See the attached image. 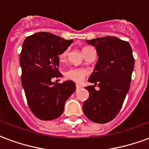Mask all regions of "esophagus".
<instances>
[{"instance_id": "obj_1", "label": "esophagus", "mask_w": 149, "mask_h": 149, "mask_svg": "<svg viewBox=\"0 0 149 149\" xmlns=\"http://www.w3.org/2000/svg\"><path fill=\"white\" fill-rule=\"evenodd\" d=\"M76 87H77V90H78V89H80V88H81V86L80 85V84H76Z\"/></svg>"}]
</instances>
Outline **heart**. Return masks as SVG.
<instances>
[{"instance_id": "heart-1", "label": "heart", "mask_w": 149, "mask_h": 149, "mask_svg": "<svg viewBox=\"0 0 149 149\" xmlns=\"http://www.w3.org/2000/svg\"><path fill=\"white\" fill-rule=\"evenodd\" d=\"M88 48H90V47H84V48H83L82 52L84 51L85 49H88ZM67 54H68V51H67V50H65V51H64V52H62L61 54L59 56L60 61H65V57H66ZM86 74H87V72L85 71L84 69H82V68H69V69H68L67 71L65 72V77L68 78L69 80H72V81L80 83L81 81H83V80H84V77H85Z\"/></svg>"}]
</instances>
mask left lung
Returning <instances> with one entry per match:
<instances>
[{"instance_id":"8db88e82","label":"left lung","mask_w":149,"mask_h":149,"mask_svg":"<svg viewBox=\"0 0 149 149\" xmlns=\"http://www.w3.org/2000/svg\"><path fill=\"white\" fill-rule=\"evenodd\" d=\"M96 47L98 61L88 81L97 84L85 88L89 93L84 101V115L92 121L104 124L115 118L121 109L128 93L134 57L129 43L116 37H105L86 40Z\"/></svg>"}]
</instances>
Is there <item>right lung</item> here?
I'll list each match as a JSON object with an SVG mask.
<instances>
[{
	"label": "right lung",
	"mask_w": 149,
	"mask_h": 149,
	"mask_svg": "<svg viewBox=\"0 0 149 149\" xmlns=\"http://www.w3.org/2000/svg\"><path fill=\"white\" fill-rule=\"evenodd\" d=\"M72 40L40 32L25 38L20 56L21 84L28 105L36 117L51 120L61 116L66 100L76 90L73 81L52 82L61 77L59 55L68 49Z\"/></svg>",
	"instance_id": "1"
}]
</instances>
